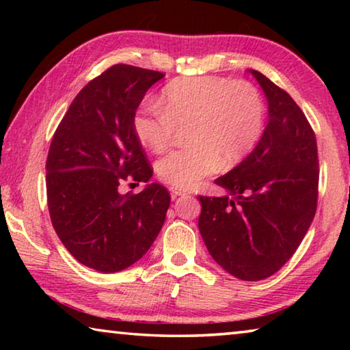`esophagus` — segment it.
Returning a JSON list of instances; mask_svg holds the SVG:
<instances>
[{"label":"esophagus","mask_w":350,"mask_h":350,"mask_svg":"<svg viewBox=\"0 0 350 350\" xmlns=\"http://www.w3.org/2000/svg\"><path fill=\"white\" fill-rule=\"evenodd\" d=\"M171 196H173V199H176L177 196H183V194H188L187 189L183 188H177V187H171Z\"/></svg>","instance_id":"obj_1"}]
</instances>
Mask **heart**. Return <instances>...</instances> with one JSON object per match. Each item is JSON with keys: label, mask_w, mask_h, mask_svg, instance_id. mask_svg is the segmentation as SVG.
<instances>
[{"label": "heart", "mask_w": 350, "mask_h": 350, "mask_svg": "<svg viewBox=\"0 0 350 350\" xmlns=\"http://www.w3.org/2000/svg\"><path fill=\"white\" fill-rule=\"evenodd\" d=\"M161 105H144L133 128L142 145L161 152L177 128H188V146L163 156L156 170L163 182L191 188L221 167L248 157L264 133L265 105L252 83L224 77H182L163 88Z\"/></svg>", "instance_id": "1"}]
</instances>
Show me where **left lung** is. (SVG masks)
Returning a JSON list of instances; mask_svg holds the SVG:
<instances>
[{"instance_id":"1","label":"left lung","mask_w":350,"mask_h":350,"mask_svg":"<svg viewBox=\"0 0 350 350\" xmlns=\"http://www.w3.org/2000/svg\"><path fill=\"white\" fill-rule=\"evenodd\" d=\"M269 102V123L256 148L217 177L222 198L199 196V232L213 259L234 278L260 281L299 247L317 211L315 133L295 100L258 70H248Z\"/></svg>"}]
</instances>
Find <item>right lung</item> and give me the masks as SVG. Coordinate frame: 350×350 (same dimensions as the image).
Masks as SVG:
<instances>
[{"label":"right lung","instance_id":"1","mask_svg":"<svg viewBox=\"0 0 350 350\" xmlns=\"http://www.w3.org/2000/svg\"><path fill=\"white\" fill-rule=\"evenodd\" d=\"M165 74L114 64L77 94L52 137L46 161L47 206L68 252L86 267L116 273L156 241L171 202L152 182L133 120L146 91ZM148 181L140 193L118 191Z\"/></svg>","mask_w":350,"mask_h":350}]
</instances>
